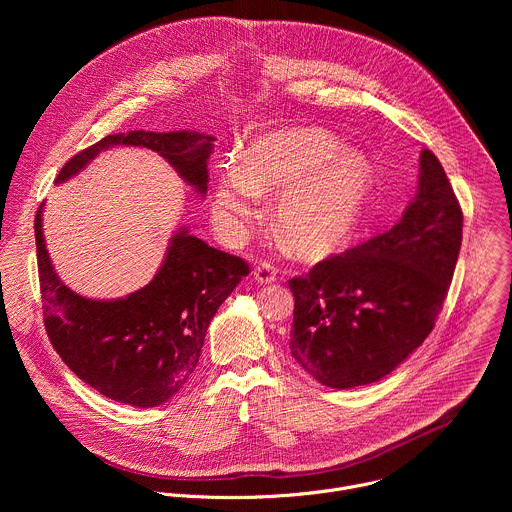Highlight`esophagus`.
Returning a JSON list of instances; mask_svg holds the SVG:
<instances>
[{
	"label": "esophagus",
	"instance_id": "1",
	"mask_svg": "<svg viewBox=\"0 0 512 512\" xmlns=\"http://www.w3.org/2000/svg\"><path fill=\"white\" fill-rule=\"evenodd\" d=\"M275 277H277V269H275L271 263H267V261H261V263L255 267V271H253V279H255L257 283H261V285L273 283Z\"/></svg>",
	"mask_w": 512,
	"mask_h": 512
}]
</instances>
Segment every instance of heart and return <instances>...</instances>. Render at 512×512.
I'll return each mask as SVG.
<instances>
[{"instance_id": "heart-1", "label": "heart", "mask_w": 512, "mask_h": 512, "mask_svg": "<svg viewBox=\"0 0 512 512\" xmlns=\"http://www.w3.org/2000/svg\"><path fill=\"white\" fill-rule=\"evenodd\" d=\"M279 189L275 221L283 239L300 255H318L356 227L373 190V166L316 127L265 133L243 152L241 170L218 178L212 221L223 235L241 239L255 223L261 194Z\"/></svg>"}]
</instances>
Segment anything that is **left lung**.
Returning a JSON list of instances; mask_svg holds the SVG:
<instances>
[{"mask_svg": "<svg viewBox=\"0 0 512 512\" xmlns=\"http://www.w3.org/2000/svg\"><path fill=\"white\" fill-rule=\"evenodd\" d=\"M462 208L429 150L399 223L289 279V352L332 389L371 385L423 344L442 310L462 245Z\"/></svg>", "mask_w": 512, "mask_h": 512, "instance_id": "8db88e82", "label": "left lung"}]
</instances>
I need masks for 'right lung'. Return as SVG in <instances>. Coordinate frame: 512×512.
I'll use <instances>...</instances> for the list:
<instances>
[{
  "instance_id": "add662e5",
  "label": "right lung",
  "mask_w": 512,
  "mask_h": 512,
  "mask_svg": "<svg viewBox=\"0 0 512 512\" xmlns=\"http://www.w3.org/2000/svg\"><path fill=\"white\" fill-rule=\"evenodd\" d=\"M117 145L156 152L198 196L206 194L214 135L186 129L107 135L70 158L56 184L75 178ZM42 214L44 202L34 233L44 324L54 350L72 373L107 399L131 407H158L172 399L196 369L210 320L249 273V265L180 227L148 285L125 298L93 300L58 277L46 249Z\"/></svg>"
}]
</instances>
